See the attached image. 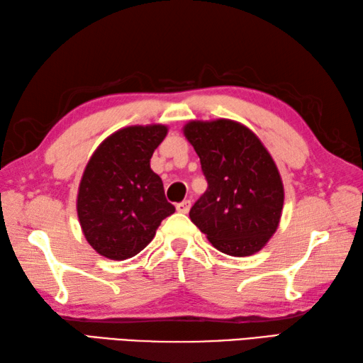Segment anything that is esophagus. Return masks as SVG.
<instances>
[{
  "label": "esophagus",
  "instance_id": "1",
  "mask_svg": "<svg viewBox=\"0 0 363 363\" xmlns=\"http://www.w3.org/2000/svg\"><path fill=\"white\" fill-rule=\"evenodd\" d=\"M189 208H191V202L189 201H183L180 203H177V211H179V213L186 214L189 211Z\"/></svg>",
  "mask_w": 363,
  "mask_h": 363
}]
</instances>
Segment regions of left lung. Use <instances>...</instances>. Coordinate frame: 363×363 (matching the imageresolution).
Masks as SVG:
<instances>
[{
  "mask_svg": "<svg viewBox=\"0 0 363 363\" xmlns=\"http://www.w3.org/2000/svg\"><path fill=\"white\" fill-rule=\"evenodd\" d=\"M183 135L208 182L191 220L220 252H258L276 233L284 208V183L269 152L254 131L230 119L191 121Z\"/></svg>",
  "mask_w": 363,
  "mask_h": 363,
  "instance_id": "left-lung-1",
  "label": "left lung"
}]
</instances>
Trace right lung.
Instances as JSON below:
<instances>
[{
  "label": "right lung",
  "mask_w": 363,
  "mask_h": 363,
  "mask_svg": "<svg viewBox=\"0 0 363 363\" xmlns=\"http://www.w3.org/2000/svg\"><path fill=\"white\" fill-rule=\"evenodd\" d=\"M167 135L161 123L131 125L108 136L81 177L77 211L81 230L95 252L127 260L149 244L161 220L175 211L160 175L150 167Z\"/></svg>",
  "instance_id": "obj_1"
}]
</instances>
